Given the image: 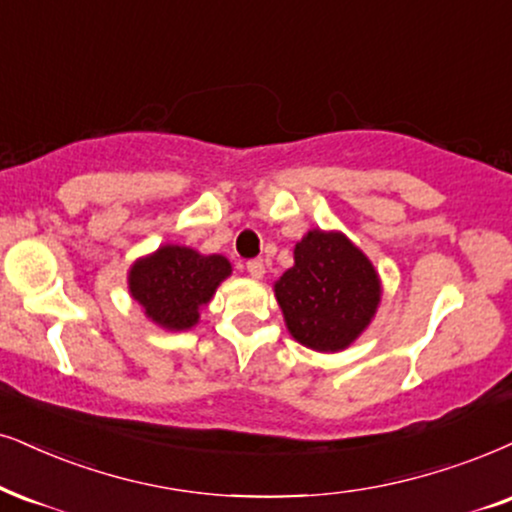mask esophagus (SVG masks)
Returning a JSON list of instances; mask_svg holds the SVG:
<instances>
[{"label":"esophagus","instance_id":"1","mask_svg":"<svg viewBox=\"0 0 512 512\" xmlns=\"http://www.w3.org/2000/svg\"><path fill=\"white\" fill-rule=\"evenodd\" d=\"M245 269H248V274L252 278H262L264 276V262L257 257V260H248L245 262Z\"/></svg>","mask_w":512,"mask_h":512}]
</instances>
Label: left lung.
<instances>
[{"mask_svg":"<svg viewBox=\"0 0 512 512\" xmlns=\"http://www.w3.org/2000/svg\"><path fill=\"white\" fill-rule=\"evenodd\" d=\"M274 290L290 335L316 352L357 340L380 302L378 274L364 252L342 234L316 229L295 245V267Z\"/></svg>","mask_w":512,"mask_h":512,"instance_id":"1","label":"left lung"}]
</instances>
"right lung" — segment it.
I'll list each match as a JSON object with an SVG mask.
<instances>
[{"label":"right lung","mask_w":512,"mask_h":512,"mask_svg":"<svg viewBox=\"0 0 512 512\" xmlns=\"http://www.w3.org/2000/svg\"><path fill=\"white\" fill-rule=\"evenodd\" d=\"M231 274L222 255H198L181 245H163L129 271V290L155 323L167 331H184L198 321L219 283Z\"/></svg>","instance_id":"obj_1"}]
</instances>
